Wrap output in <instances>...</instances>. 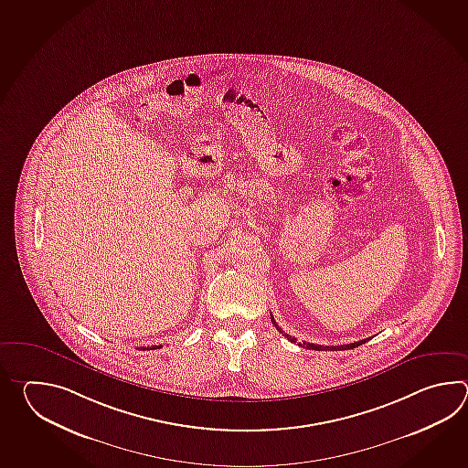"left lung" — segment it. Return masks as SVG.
<instances>
[{
	"instance_id": "obj_1",
	"label": "left lung",
	"mask_w": 468,
	"mask_h": 468,
	"mask_svg": "<svg viewBox=\"0 0 468 468\" xmlns=\"http://www.w3.org/2000/svg\"><path fill=\"white\" fill-rule=\"evenodd\" d=\"M271 321H272V324L276 326V329H278L279 333L282 335V336H286V338L291 341V343H296V338H292L291 335H288V333H284L282 329L279 328L278 323L274 321V316L271 314ZM368 339H361V341H356V343H349V345H341V346H321V345H314V343H306V341H303V343H299V346H303V348H308V349H316V351H319V349H331V351H339V349H353V348H358L359 345H363V343H367Z\"/></svg>"
}]
</instances>
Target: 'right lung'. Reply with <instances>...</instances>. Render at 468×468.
I'll use <instances>...</instances> for the list:
<instances>
[{"label": "right lung", "instance_id": "right-lung-1", "mask_svg": "<svg viewBox=\"0 0 468 468\" xmlns=\"http://www.w3.org/2000/svg\"><path fill=\"white\" fill-rule=\"evenodd\" d=\"M159 348H162V345H160V346H147V348H144V346H142V349H159Z\"/></svg>", "mask_w": 468, "mask_h": 468}]
</instances>
